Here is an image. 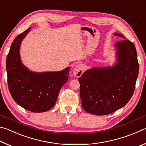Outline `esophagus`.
<instances>
[{
  "instance_id": "34e87169",
  "label": "esophagus",
  "mask_w": 146,
  "mask_h": 146,
  "mask_svg": "<svg viewBox=\"0 0 146 146\" xmlns=\"http://www.w3.org/2000/svg\"><path fill=\"white\" fill-rule=\"evenodd\" d=\"M84 72V67L82 64H77L73 69V74L76 77H80Z\"/></svg>"
}]
</instances>
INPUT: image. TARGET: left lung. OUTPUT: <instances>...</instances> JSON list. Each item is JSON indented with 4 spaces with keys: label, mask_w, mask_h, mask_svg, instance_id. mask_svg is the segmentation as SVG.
Instances as JSON below:
<instances>
[{
    "label": "left lung",
    "mask_w": 146,
    "mask_h": 146,
    "mask_svg": "<svg viewBox=\"0 0 146 146\" xmlns=\"http://www.w3.org/2000/svg\"><path fill=\"white\" fill-rule=\"evenodd\" d=\"M116 48L115 66L91 68L78 78L82 108L91 114H111L126 105L134 93L139 71L135 46L125 39L116 43Z\"/></svg>",
    "instance_id": "1"
}]
</instances>
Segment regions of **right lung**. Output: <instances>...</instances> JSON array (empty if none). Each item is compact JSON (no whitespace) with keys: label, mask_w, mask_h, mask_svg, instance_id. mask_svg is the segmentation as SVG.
<instances>
[{"label":"right lung","mask_w":146,"mask_h":146,"mask_svg":"<svg viewBox=\"0 0 146 146\" xmlns=\"http://www.w3.org/2000/svg\"><path fill=\"white\" fill-rule=\"evenodd\" d=\"M31 28L19 34L11 44L6 58L9 91L15 102L35 113L45 112L55 106L61 88L68 80L70 68L56 72L35 73L22 63L21 41Z\"/></svg>","instance_id":"obj_1"}]
</instances>
